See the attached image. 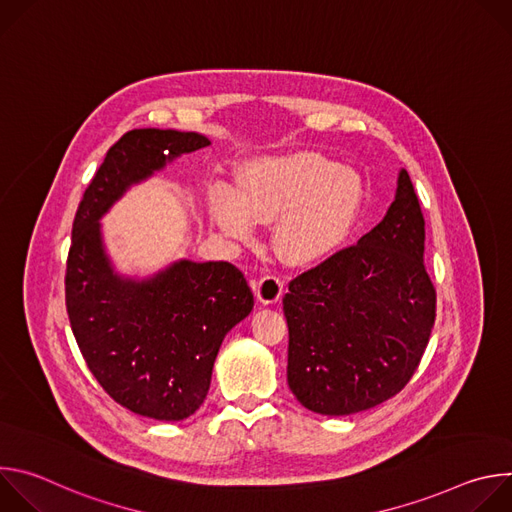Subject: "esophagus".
<instances>
[{"label":"esophagus","instance_id":"obj_1","mask_svg":"<svg viewBox=\"0 0 512 512\" xmlns=\"http://www.w3.org/2000/svg\"><path fill=\"white\" fill-rule=\"evenodd\" d=\"M255 296L261 304H275L283 296V281L275 275H263L255 283Z\"/></svg>","mask_w":512,"mask_h":512}]
</instances>
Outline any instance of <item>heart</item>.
Returning <instances> with one entry per match:
<instances>
[{
	"label": "heart",
	"instance_id": "b5f03b06",
	"mask_svg": "<svg viewBox=\"0 0 512 512\" xmlns=\"http://www.w3.org/2000/svg\"><path fill=\"white\" fill-rule=\"evenodd\" d=\"M210 216L223 235L249 241L273 225L275 253L289 265L330 259L350 237L364 200L360 176L318 154L255 158L210 188Z\"/></svg>",
	"mask_w": 512,
	"mask_h": 512
}]
</instances>
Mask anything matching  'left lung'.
I'll use <instances>...</instances> for the list:
<instances>
[{
	"label": "left lung",
	"mask_w": 512,
	"mask_h": 512,
	"mask_svg": "<svg viewBox=\"0 0 512 512\" xmlns=\"http://www.w3.org/2000/svg\"><path fill=\"white\" fill-rule=\"evenodd\" d=\"M423 251L421 206L399 170L383 221L289 283L287 383L306 409L352 415L409 383L435 320Z\"/></svg>",
	"instance_id": "obj_1"
}]
</instances>
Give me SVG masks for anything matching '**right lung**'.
<instances>
[{
  "label": "right lung",
  "mask_w": 512,
  "mask_h": 512,
  "mask_svg": "<svg viewBox=\"0 0 512 512\" xmlns=\"http://www.w3.org/2000/svg\"><path fill=\"white\" fill-rule=\"evenodd\" d=\"M210 145L194 131L131 129L107 152L72 223L66 312L89 371L125 409L160 421L190 417L206 399L227 332L253 310L227 261L180 259L150 277L121 275L101 218L135 184Z\"/></svg>",
  "instance_id": "obj_1"
}]
</instances>
